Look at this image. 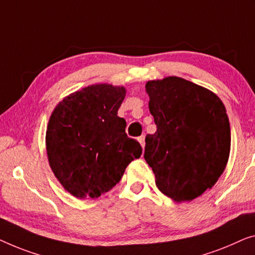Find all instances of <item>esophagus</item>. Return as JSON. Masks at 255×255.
Listing matches in <instances>:
<instances>
[{"label":"esophagus","instance_id":"obj_1","mask_svg":"<svg viewBox=\"0 0 255 255\" xmlns=\"http://www.w3.org/2000/svg\"><path fill=\"white\" fill-rule=\"evenodd\" d=\"M138 142L140 143V145H142V147L144 149V146H145V136H144V135L139 136V137H138Z\"/></svg>","mask_w":255,"mask_h":255}]
</instances>
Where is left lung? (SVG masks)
Here are the masks:
<instances>
[{"label": "left lung", "mask_w": 255, "mask_h": 255, "mask_svg": "<svg viewBox=\"0 0 255 255\" xmlns=\"http://www.w3.org/2000/svg\"><path fill=\"white\" fill-rule=\"evenodd\" d=\"M157 125L145 137L144 159L158 189L175 201H190L212 189L230 153V124L214 93L178 77L145 85Z\"/></svg>", "instance_id": "1"}]
</instances>
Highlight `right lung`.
Masks as SVG:
<instances>
[{
    "mask_svg": "<svg viewBox=\"0 0 255 255\" xmlns=\"http://www.w3.org/2000/svg\"><path fill=\"white\" fill-rule=\"evenodd\" d=\"M125 87L88 86L64 98L51 113L45 132L49 165L64 189L77 198H98L123 177L142 154L118 117Z\"/></svg>",
    "mask_w": 255,
    "mask_h": 255,
    "instance_id": "1",
    "label": "right lung"
}]
</instances>
